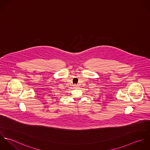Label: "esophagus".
Instances as JSON below:
<instances>
[{
    "label": "esophagus",
    "mask_w": 150,
    "mask_h": 150,
    "mask_svg": "<svg viewBox=\"0 0 150 150\" xmlns=\"http://www.w3.org/2000/svg\"><path fill=\"white\" fill-rule=\"evenodd\" d=\"M74 88L75 89H77V88H79V86H77V85H74Z\"/></svg>",
    "instance_id": "obj_1"
}]
</instances>
